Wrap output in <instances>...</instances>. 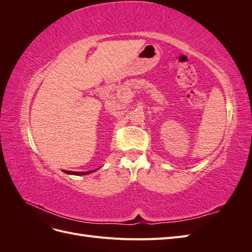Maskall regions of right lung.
<instances>
[{"label": "right lung", "instance_id": "obj_1", "mask_svg": "<svg viewBox=\"0 0 252 252\" xmlns=\"http://www.w3.org/2000/svg\"><path fill=\"white\" fill-rule=\"evenodd\" d=\"M97 169H95V170H89V171H85V172H80V171H68V170H63L65 173H67V174H73V175H85V174H89V173H91V172H94V171H96Z\"/></svg>", "mask_w": 252, "mask_h": 252}]
</instances>
